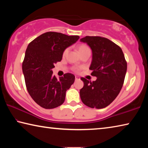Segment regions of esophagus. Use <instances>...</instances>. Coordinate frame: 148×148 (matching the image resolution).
<instances>
[{"label": "esophagus", "instance_id": "obj_1", "mask_svg": "<svg viewBox=\"0 0 148 148\" xmlns=\"http://www.w3.org/2000/svg\"><path fill=\"white\" fill-rule=\"evenodd\" d=\"M79 79L80 78L79 76H75V80H76V81H77V80H79Z\"/></svg>", "mask_w": 148, "mask_h": 148}]
</instances>
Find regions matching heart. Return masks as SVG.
I'll list each match as a JSON object with an SVG mask.
<instances>
[{"label":"heart","mask_w":148,"mask_h":148,"mask_svg":"<svg viewBox=\"0 0 148 148\" xmlns=\"http://www.w3.org/2000/svg\"><path fill=\"white\" fill-rule=\"evenodd\" d=\"M77 51H78V52H79V53H82V52H83V51H86V50L89 49V47H87V46H86V45H85V44H81V45H79V46H77ZM68 51H69V49H65L64 51V53H63V56H66V55L67 54V53H68Z\"/></svg>","instance_id":"b5f03b06"}]
</instances>
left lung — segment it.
Listing matches in <instances>:
<instances>
[{
    "mask_svg": "<svg viewBox=\"0 0 148 148\" xmlns=\"http://www.w3.org/2000/svg\"><path fill=\"white\" fill-rule=\"evenodd\" d=\"M92 50L89 69L97 79L90 82L81 79L84 86L79 91L84 104L92 108L101 109L113 102L123 84L127 72V62L121 47L113 42L101 36H88L80 39Z\"/></svg>",
    "mask_w": 148,
    "mask_h": 148,
    "instance_id": "8db88e82",
    "label": "left lung"
}]
</instances>
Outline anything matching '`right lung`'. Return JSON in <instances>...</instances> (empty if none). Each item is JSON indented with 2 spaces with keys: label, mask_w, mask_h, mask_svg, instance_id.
<instances>
[{
  "label": "right lung",
  "mask_w": 148,
  "mask_h": 148,
  "mask_svg": "<svg viewBox=\"0 0 148 148\" xmlns=\"http://www.w3.org/2000/svg\"><path fill=\"white\" fill-rule=\"evenodd\" d=\"M79 38V36L47 32L27 46L22 64L26 87L32 99L44 108H55L63 103L66 91L74 82V74L67 73L57 79L52 69L61 61L64 50Z\"/></svg>",
  "instance_id": "1"
}]
</instances>
